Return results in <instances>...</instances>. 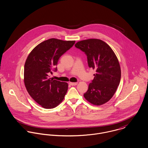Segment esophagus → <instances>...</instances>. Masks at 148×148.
<instances>
[{"label": "esophagus", "instance_id": "1", "mask_svg": "<svg viewBox=\"0 0 148 148\" xmlns=\"http://www.w3.org/2000/svg\"><path fill=\"white\" fill-rule=\"evenodd\" d=\"M69 84L72 86H74V85H76L77 84V83H71H71H69Z\"/></svg>", "mask_w": 148, "mask_h": 148}]
</instances>
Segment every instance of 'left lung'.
Here are the masks:
<instances>
[{
  "label": "left lung",
  "instance_id": "1",
  "mask_svg": "<svg viewBox=\"0 0 148 148\" xmlns=\"http://www.w3.org/2000/svg\"><path fill=\"white\" fill-rule=\"evenodd\" d=\"M75 46L84 52L89 67L96 72L84 94L85 99L93 105L105 104L113 97L120 82L121 69L115 53L106 42L97 39L80 41Z\"/></svg>",
  "mask_w": 148,
  "mask_h": 148
}]
</instances>
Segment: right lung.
Instances as JSON below:
<instances>
[{
	"instance_id": "add662e5",
	"label": "right lung",
	"mask_w": 148,
	"mask_h": 148,
	"mask_svg": "<svg viewBox=\"0 0 148 148\" xmlns=\"http://www.w3.org/2000/svg\"><path fill=\"white\" fill-rule=\"evenodd\" d=\"M75 43V41L49 39L35 47L27 57L24 84L31 97L42 108H53L63 100L68 85L49 78V75L57 71L59 58Z\"/></svg>"
}]
</instances>
